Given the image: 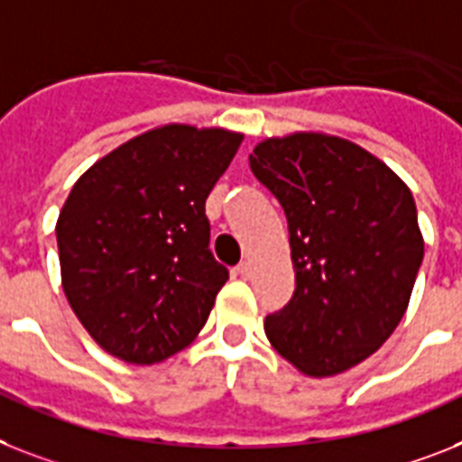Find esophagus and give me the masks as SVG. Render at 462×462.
Here are the masks:
<instances>
[{"label":"esophagus","mask_w":462,"mask_h":462,"mask_svg":"<svg viewBox=\"0 0 462 462\" xmlns=\"http://www.w3.org/2000/svg\"><path fill=\"white\" fill-rule=\"evenodd\" d=\"M250 272H253V266H250V262H240V264L236 266V273H238L240 278H247V276H250Z\"/></svg>","instance_id":"esophagus-1"}]
</instances>
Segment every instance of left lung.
<instances>
[{"instance_id": "8db88e82", "label": "left lung", "mask_w": 462, "mask_h": 462, "mask_svg": "<svg viewBox=\"0 0 462 462\" xmlns=\"http://www.w3.org/2000/svg\"><path fill=\"white\" fill-rule=\"evenodd\" d=\"M250 170L283 208L295 269V295L266 316V337L304 375H340L409 309L425 254L413 193L383 160L326 132L262 139Z\"/></svg>"}]
</instances>
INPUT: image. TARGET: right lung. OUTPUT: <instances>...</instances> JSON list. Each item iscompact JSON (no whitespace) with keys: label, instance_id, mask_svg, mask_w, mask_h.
Here are the masks:
<instances>
[{"label":"right lung","instance_id":"right-lung-1","mask_svg":"<svg viewBox=\"0 0 462 462\" xmlns=\"http://www.w3.org/2000/svg\"><path fill=\"white\" fill-rule=\"evenodd\" d=\"M243 134L170 122L113 148L75 181L56 222L60 283L91 340L134 365L196 340L228 281L205 200Z\"/></svg>","mask_w":462,"mask_h":462}]
</instances>
